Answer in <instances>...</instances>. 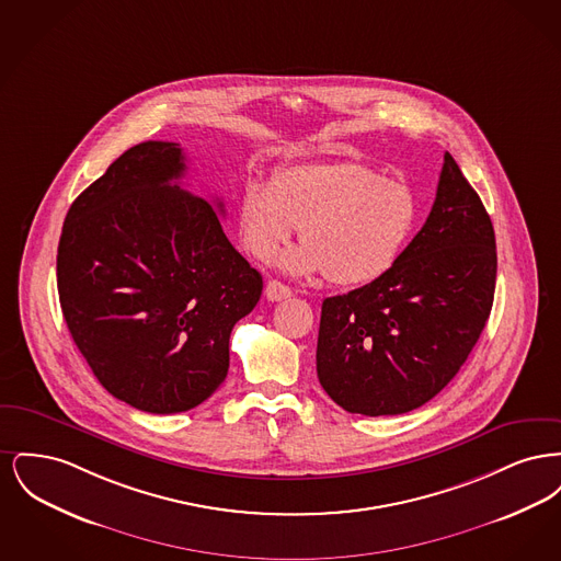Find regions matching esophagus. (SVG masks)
Listing matches in <instances>:
<instances>
[{
	"label": "esophagus",
	"mask_w": 561,
	"mask_h": 561,
	"mask_svg": "<svg viewBox=\"0 0 561 561\" xmlns=\"http://www.w3.org/2000/svg\"><path fill=\"white\" fill-rule=\"evenodd\" d=\"M265 294H267V298L271 302H279V300H284V298H290L293 290H290L286 284H282V282H277V279H271L267 284V288H265Z\"/></svg>",
	"instance_id": "1"
}]
</instances>
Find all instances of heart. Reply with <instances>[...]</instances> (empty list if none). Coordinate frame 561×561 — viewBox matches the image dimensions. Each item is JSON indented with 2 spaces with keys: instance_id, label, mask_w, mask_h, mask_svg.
Here are the masks:
<instances>
[{
  "instance_id": "obj_1",
  "label": "heart",
  "mask_w": 561,
  "mask_h": 561,
  "mask_svg": "<svg viewBox=\"0 0 561 561\" xmlns=\"http://www.w3.org/2000/svg\"><path fill=\"white\" fill-rule=\"evenodd\" d=\"M243 245L267 261L300 227L305 245L282 259L294 275H320L341 288L368 286L400 261L419 227V202L400 181L357 161L294 163L271 185L241 188Z\"/></svg>"
}]
</instances>
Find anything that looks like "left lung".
Instances as JSON below:
<instances>
[{
    "instance_id": "obj_1",
    "label": "left lung",
    "mask_w": 561,
    "mask_h": 561,
    "mask_svg": "<svg viewBox=\"0 0 561 561\" xmlns=\"http://www.w3.org/2000/svg\"><path fill=\"white\" fill-rule=\"evenodd\" d=\"M496 240L450 153L423 229L385 277L321 305L318 378L351 414H403L433 400L490 318Z\"/></svg>"
}]
</instances>
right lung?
Here are the masks:
<instances>
[{
  "instance_id": "right-lung-1",
  "label": "right lung",
  "mask_w": 561,
  "mask_h": 561,
  "mask_svg": "<svg viewBox=\"0 0 561 561\" xmlns=\"http://www.w3.org/2000/svg\"><path fill=\"white\" fill-rule=\"evenodd\" d=\"M179 142L147 140L71 204L56 256L62 316L99 382L151 414L208 400L229 336L263 277L227 240L213 204L179 187Z\"/></svg>"
}]
</instances>
